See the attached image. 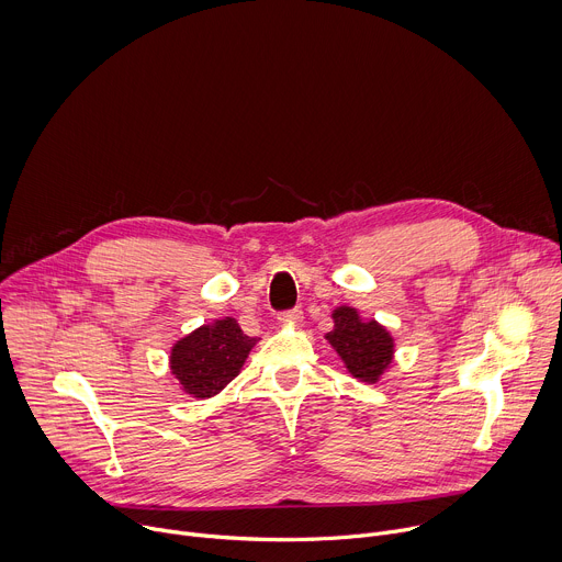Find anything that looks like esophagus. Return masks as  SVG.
<instances>
[{
    "label": "esophagus",
    "mask_w": 562,
    "mask_h": 562,
    "mask_svg": "<svg viewBox=\"0 0 562 562\" xmlns=\"http://www.w3.org/2000/svg\"><path fill=\"white\" fill-rule=\"evenodd\" d=\"M302 317H304V313H302V308H291V311H284V313H280V325H286V327H297L300 323H302Z\"/></svg>",
    "instance_id": "1"
}]
</instances>
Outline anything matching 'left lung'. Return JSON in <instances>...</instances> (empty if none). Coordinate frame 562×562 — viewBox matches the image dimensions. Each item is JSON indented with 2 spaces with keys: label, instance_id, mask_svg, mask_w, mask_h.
I'll list each match as a JSON object with an SVG mask.
<instances>
[{
  "label": "left lung",
  "instance_id": "1",
  "mask_svg": "<svg viewBox=\"0 0 562 562\" xmlns=\"http://www.w3.org/2000/svg\"><path fill=\"white\" fill-rule=\"evenodd\" d=\"M334 329L325 336L336 349L347 371L367 384L380 382L393 362L395 340L373 317H362L356 306H336Z\"/></svg>",
  "mask_w": 562,
  "mask_h": 562
}]
</instances>
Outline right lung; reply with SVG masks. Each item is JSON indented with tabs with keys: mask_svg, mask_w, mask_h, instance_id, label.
<instances>
[{
	"mask_svg": "<svg viewBox=\"0 0 562 562\" xmlns=\"http://www.w3.org/2000/svg\"><path fill=\"white\" fill-rule=\"evenodd\" d=\"M256 342L226 315L180 338L171 347L169 367L187 395L206 400L243 371Z\"/></svg>",
	"mask_w": 562,
	"mask_h": 562,
	"instance_id": "add662e5",
	"label": "right lung"
}]
</instances>
